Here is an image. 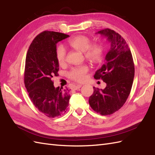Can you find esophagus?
<instances>
[{
  "label": "esophagus",
  "instance_id": "34e87169",
  "mask_svg": "<svg viewBox=\"0 0 155 155\" xmlns=\"http://www.w3.org/2000/svg\"><path fill=\"white\" fill-rule=\"evenodd\" d=\"M82 86V85H75V86H74V89H75V90H78V89H80L81 87Z\"/></svg>",
  "mask_w": 155,
  "mask_h": 155
}]
</instances>
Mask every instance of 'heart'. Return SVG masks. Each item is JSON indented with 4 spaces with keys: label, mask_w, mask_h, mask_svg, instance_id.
Wrapping results in <instances>:
<instances>
[{
    "label": "heart",
    "mask_w": 155,
    "mask_h": 155,
    "mask_svg": "<svg viewBox=\"0 0 155 155\" xmlns=\"http://www.w3.org/2000/svg\"><path fill=\"white\" fill-rule=\"evenodd\" d=\"M70 47L78 51L83 52L86 60L91 64H98L103 58L104 47L100 43H91L89 37L85 35H77L68 41ZM56 57L59 64H62L65 61L66 51L62 46L56 49ZM89 71L87 66L84 65L74 68L68 72L71 80L78 82H83L86 80V74Z\"/></svg>",
    "instance_id": "heart-1"
}]
</instances>
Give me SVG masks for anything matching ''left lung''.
Here are the masks:
<instances>
[{
	"instance_id": "obj_1",
	"label": "left lung",
	"mask_w": 155,
	"mask_h": 155,
	"mask_svg": "<svg viewBox=\"0 0 155 155\" xmlns=\"http://www.w3.org/2000/svg\"><path fill=\"white\" fill-rule=\"evenodd\" d=\"M98 33L107 37L111 43L105 63L94 75L106 83L107 86L104 89L93 87L89 103L94 111L106 116L118 111L126 103L133 84L135 68L130 49L119 33L108 28Z\"/></svg>"
}]
</instances>
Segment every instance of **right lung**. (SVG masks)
Wrapping results in <instances>:
<instances>
[{"instance_id":"add662e5","label":"right lung","mask_w":155,"mask_h":155,"mask_svg":"<svg viewBox=\"0 0 155 155\" xmlns=\"http://www.w3.org/2000/svg\"><path fill=\"white\" fill-rule=\"evenodd\" d=\"M68 37L64 33L44 31L33 40L26 55L25 88L34 106L49 118L64 114L68 107L70 89L55 88L52 80L59 70L56 44Z\"/></svg>"}]
</instances>
